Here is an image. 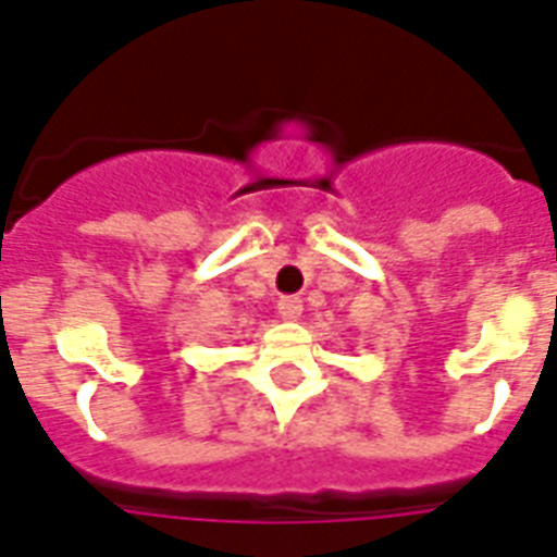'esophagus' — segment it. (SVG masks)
<instances>
[{
	"instance_id": "1",
	"label": "esophagus",
	"mask_w": 557,
	"mask_h": 557,
	"mask_svg": "<svg viewBox=\"0 0 557 557\" xmlns=\"http://www.w3.org/2000/svg\"><path fill=\"white\" fill-rule=\"evenodd\" d=\"M277 312H280V318H286V321H297V318H300V312H304V304H300L297 297H280Z\"/></svg>"
}]
</instances>
